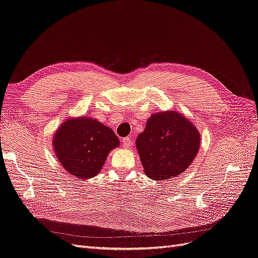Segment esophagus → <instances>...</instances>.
<instances>
[{"label":"esophagus","instance_id":"34e87169","mask_svg":"<svg viewBox=\"0 0 258 258\" xmlns=\"http://www.w3.org/2000/svg\"><path fill=\"white\" fill-rule=\"evenodd\" d=\"M122 143H123V147H124L125 149H130V148L132 147V145H133V141H132V139L128 138V137L123 139V140H122Z\"/></svg>","mask_w":258,"mask_h":258}]
</instances>
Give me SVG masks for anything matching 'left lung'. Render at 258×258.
Segmentation results:
<instances>
[{
    "instance_id": "obj_1",
    "label": "left lung",
    "mask_w": 258,
    "mask_h": 258,
    "mask_svg": "<svg viewBox=\"0 0 258 258\" xmlns=\"http://www.w3.org/2000/svg\"><path fill=\"white\" fill-rule=\"evenodd\" d=\"M199 147V132L175 110L155 113L136 140L144 173L154 180H166L183 173Z\"/></svg>"
}]
</instances>
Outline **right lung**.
Here are the masks:
<instances>
[{"label":"right lung","instance_id":"1","mask_svg":"<svg viewBox=\"0 0 258 258\" xmlns=\"http://www.w3.org/2000/svg\"><path fill=\"white\" fill-rule=\"evenodd\" d=\"M52 145L65 171L86 180L99 174L108 153L120 142L113 130L84 116L64 121L54 133Z\"/></svg>","mask_w":258,"mask_h":258}]
</instances>
